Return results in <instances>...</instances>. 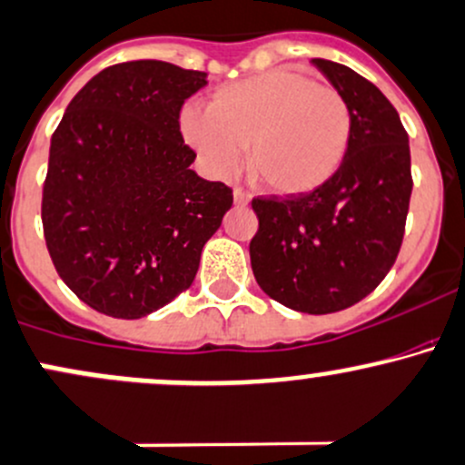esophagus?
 I'll use <instances>...</instances> for the list:
<instances>
[{
    "instance_id": "esophagus-1",
    "label": "esophagus",
    "mask_w": 465,
    "mask_h": 465,
    "mask_svg": "<svg viewBox=\"0 0 465 465\" xmlns=\"http://www.w3.org/2000/svg\"><path fill=\"white\" fill-rule=\"evenodd\" d=\"M249 201H252V193L244 192L242 187H233V203H236L238 207L249 205Z\"/></svg>"
}]
</instances>
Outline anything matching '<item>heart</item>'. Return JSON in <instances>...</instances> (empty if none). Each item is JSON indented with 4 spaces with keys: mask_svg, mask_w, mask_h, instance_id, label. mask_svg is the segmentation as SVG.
Masks as SVG:
<instances>
[{
    "mask_svg": "<svg viewBox=\"0 0 465 465\" xmlns=\"http://www.w3.org/2000/svg\"><path fill=\"white\" fill-rule=\"evenodd\" d=\"M181 130L216 174H233L249 147L253 181L293 196L338 174L353 139V112L335 88L280 68L216 90L209 110H183Z\"/></svg>",
    "mask_w": 465,
    "mask_h": 465,
    "instance_id": "b5f03b06",
    "label": "heart"
}]
</instances>
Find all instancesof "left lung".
<instances>
[{"label": "left lung", "mask_w": 465, "mask_h": 465, "mask_svg": "<svg viewBox=\"0 0 465 465\" xmlns=\"http://www.w3.org/2000/svg\"><path fill=\"white\" fill-rule=\"evenodd\" d=\"M315 68L349 101L353 139L338 174L298 196L253 198L249 242L260 289L300 313L353 307L395 264L411 203V147L400 114L380 90L329 59Z\"/></svg>", "instance_id": "8db88e82"}]
</instances>
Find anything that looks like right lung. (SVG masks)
<instances>
[{
    "label": "right lung",
    "mask_w": 465,
    "mask_h": 465,
    "mask_svg": "<svg viewBox=\"0 0 465 465\" xmlns=\"http://www.w3.org/2000/svg\"><path fill=\"white\" fill-rule=\"evenodd\" d=\"M207 74L156 59L110 65L84 85L50 141L42 223L59 278L88 307L136 320L192 287L233 203L190 170L185 99Z\"/></svg>",
    "instance_id": "1"
}]
</instances>
